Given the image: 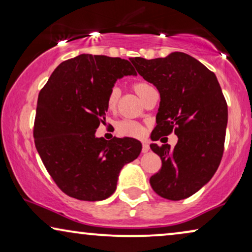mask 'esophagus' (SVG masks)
I'll return each instance as SVG.
<instances>
[{"mask_svg":"<svg viewBox=\"0 0 252 252\" xmlns=\"http://www.w3.org/2000/svg\"><path fill=\"white\" fill-rule=\"evenodd\" d=\"M150 150V146H149V143L148 142H143L142 143V153H148V151Z\"/></svg>","mask_w":252,"mask_h":252,"instance_id":"esophagus-1","label":"esophagus"}]
</instances>
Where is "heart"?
I'll return each instance as SVG.
<instances>
[{
  "label": "heart",
  "mask_w": 252,
  "mask_h": 252,
  "mask_svg": "<svg viewBox=\"0 0 252 252\" xmlns=\"http://www.w3.org/2000/svg\"><path fill=\"white\" fill-rule=\"evenodd\" d=\"M150 87H153V86H150L148 82H144V81H140V82H136V84H134V91L136 92V94L139 95L140 97L142 96L143 93ZM118 99H119V88L112 87L108 93V96H106V101H105L108 110L113 111V110L117 108ZM117 129H118V132L122 134V135L132 136V137H142L144 135V133H146V129H144V127L141 125V124L129 119H124L122 122H119L118 126H117Z\"/></svg>",
  "instance_id": "heart-1"
}]
</instances>
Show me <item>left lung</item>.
Returning <instances> with one entry per match:
<instances>
[{
    "label": "left lung",
    "instance_id": "left-lung-1",
    "mask_svg": "<svg viewBox=\"0 0 252 252\" xmlns=\"http://www.w3.org/2000/svg\"><path fill=\"white\" fill-rule=\"evenodd\" d=\"M130 62L160 94L151 139L178 135L174 148L150 144L161 159L160 170L150 178L151 187L163 198H187L210 181L221 161L228 120L221 88L213 72L185 53Z\"/></svg>",
    "mask_w": 252,
    "mask_h": 252
}]
</instances>
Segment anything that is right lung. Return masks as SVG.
I'll use <instances>...</instances> for the list:
<instances>
[{
  "label": "right lung",
  "instance_id": "obj_1",
  "mask_svg": "<svg viewBox=\"0 0 252 252\" xmlns=\"http://www.w3.org/2000/svg\"><path fill=\"white\" fill-rule=\"evenodd\" d=\"M136 75L127 60L82 54L61 63L39 93L33 136L48 173L60 189L80 201L111 196L124 165L142 149L132 137H96L117 79Z\"/></svg>",
  "mask_w": 252,
  "mask_h": 252
}]
</instances>
